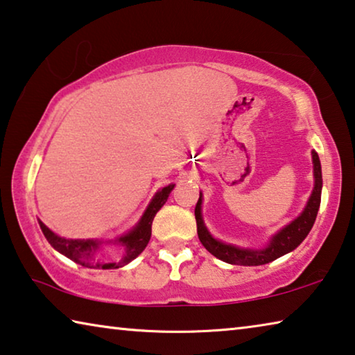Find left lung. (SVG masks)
I'll list each match as a JSON object with an SVG mask.
<instances>
[{"label": "left lung", "mask_w": 355, "mask_h": 355, "mask_svg": "<svg viewBox=\"0 0 355 355\" xmlns=\"http://www.w3.org/2000/svg\"><path fill=\"white\" fill-rule=\"evenodd\" d=\"M313 168H314V189L311 198H309L305 210L302 211L299 218L288 226L283 227L275 237L270 240L267 248L263 250H243L237 248V246L226 245L223 241H218L208 234L204 221H202L200 215V204L202 196L196 204V223H198V235L200 243L205 246L207 251H210L213 256L221 259V261L227 263H234V266H263L284 256L286 252L295 250L306 235L311 230L314 221H316L318 210L320 205V189H322V172H320V161L316 151H313Z\"/></svg>", "instance_id": "left-lung-1"}]
</instances>
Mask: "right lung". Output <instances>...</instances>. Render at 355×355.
<instances>
[{
    "label": "right lung",
    "mask_w": 355,
    "mask_h": 355,
    "mask_svg": "<svg viewBox=\"0 0 355 355\" xmlns=\"http://www.w3.org/2000/svg\"><path fill=\"white\" fill-rule=\"evenodd\" d=\"M175 184H168V187L162 188L159 193H156L153 200L150 202V205L147 208V211L144 213L142 219L137 224L134 230H131L125 237H121L120 243L125 246V256H123L121 261L118 262H101L96 251L99 248L101 241L96 240H69V239H63L55 235L52 230H50L46 224L39 223V226L42 229V234L46 235V239L49 240V243L53 246L56 251H60L61 254H64L66 257H69L71 261H74L77 263H80L83 267L88 268H118L126 266L128 262H131L132 259H136L140 252L145 250V246L148 245L150 237H151V224H153V219L156 216V213L161 210V207L166 204V200L171 194V191L173 189Z\"/></svg>",
    "instance_id": "1"
}]
</instances>
